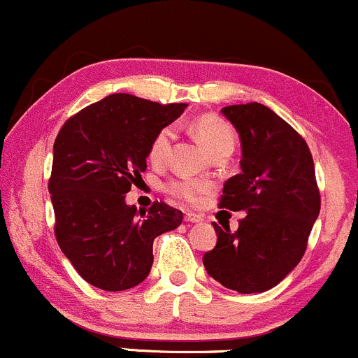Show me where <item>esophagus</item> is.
I'll return each instance as SVG.
<instances>
[{
  "label": "esophagus",
  "mask_w": 358,
  "mask_h": 358,
  "mask_svg": "<svg viewBox=\"0 0 358 358\" xmlns=\"http://www.w3.org/2000/svg\"><path fill=\"white\" fill-rule=\"evenodd\" d=\"M184 221L186 222H201L203 221V215L194 214V212H186V215H184Z\"/></svg>",
  "instance_id": "34e87169"
}]
</instances>
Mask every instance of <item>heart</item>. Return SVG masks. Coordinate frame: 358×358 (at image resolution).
Instances as JSON below:
<instances>
[{
	"instance_id": "1",
	"label": "heart",
	"mask_w": 358,
	"mask_h": 358,
	"mask_svg": "<svg viewBox=\"0 0 358 358\" xmlns=\"http://www.w3.org/2000/svg\"><path fill=\"white\" fill-rule=\"evenodd\" d=\"M191 129L210 155L226 150V148H233V144H235L231 127L222 122L221 118H215V116H200V118L194 120ZM172 141H174V129L172 127H164L155 134L150 144V151H148V158H150L151 164L164 165L167 162L169 155H171ZM165 189L179 200L187 201V203H196L201 194L208 189V184L200 179L178 178L169 180Z\"/></svg>"
}]
</instances>
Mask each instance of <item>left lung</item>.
Returning <instances> with one entry per match:
<instances>
[{
	"instance_id": "8db88e82",
	"label": "left lung",
	"mask_w": 358,
	"mask_h": 358,
	"mask_svg": "<svg viewBox=\"0 0 358 358\" xmlns=\"http://www.w3.org/2000/svg\"><path fill=\"white\" fill-rule=\"evenodd\" d=\"M242 143V172L222 187L219 207L243 210L238 229L214 222L217 243L203 266L226 289L252 294L280 284L301 261L320 212L306 141L259 102L222 108Z\"/></svg>"
}]
</instances>
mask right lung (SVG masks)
<instances>
[{"label": "right lung", "mask_w": 358, "mask_h": 358, "mask_svg": "<svg viewBox=\"0 0 358 358\" xmlns=\"http://www.w3.org/2000/svg\"><path fill=\"white\" fill-rule=\"evenodd\" d=\"M186 106L113 94L71 116L57 134L48 180L55 238L94 287L139 285L153 266V240L182 222V212L165 201L137 210L125 194L146 171L155 134Z\"/></svg>", "instance_id": "obj_1"}]
</instances>
